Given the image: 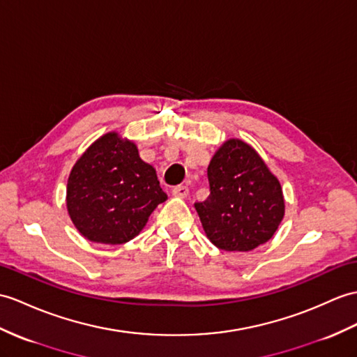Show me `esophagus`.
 I'll list each match as a JSON object with an SVG mask.
<instances>
[{
	"label": "esophagus",
	"mask_w": 357,
	"mask_h": 357,
	"mask_svg": "<svg viewBox=\"0 0 357 357\" xmlns=\"http://www.w3.org/2000/svg\"><path fill=\"white\" fill-rule=\"evenodd\" d=\"M172 195L176 196V197H187L188 188H187V185H176V187L172 188Z\"/></svg>",
	"instance_id": "obj_1"
}]
</instances>
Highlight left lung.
Masks as SVG:
<instances>
[{"mask_svg": "<svg viewBox=\"0 0 357 357\" xmlns=\"http://www.w3.org/2000/svg\"><path fill=\"white\" fill-rule=\"evenodd\" d=\"M206 175L210 196L195 208L214 246L246 252L272 238L284 218L283 188L252 146L227 139Z\"/></svg>", "mask_w": 357, "mask_h": 357, "instance_id": "8db88e82", "label": "left lung"}]
</instances>
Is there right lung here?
Segmentation results:
<instances>
[{
	"label": "right lung",
	"mask_w": 357,
	"mask_h": 357,
	"mask_svg": "<svg viewBox=\"0 0 357 357\" xmlns=\"http://www.w3.org/2000/svg\"><path fill=\"white\" fill-rule=\"evenodd\" d=\"M165 199L156 170L119 132L96 139L73 165L66 184L71 222L94 243L129 242Z\"/></svg>",
	"instance_id": "right-lung-1"
}]
</instances>
